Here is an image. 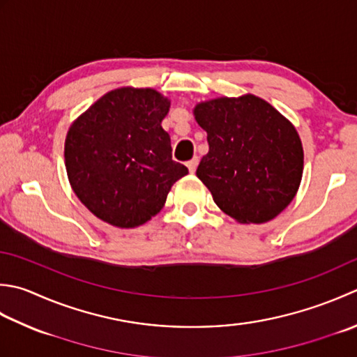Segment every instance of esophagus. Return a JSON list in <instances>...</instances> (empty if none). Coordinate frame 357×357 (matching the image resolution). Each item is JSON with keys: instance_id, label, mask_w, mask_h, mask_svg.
I'll return each mask as SVG.
<instances>
[{"instance_id": "obj_1", "label": "esophagus", "mask_w": 357, "mask_h": 357, "mask_svg": "<svg viewBox=\"0 0 357 357\" xmlns=\"http://www.w3.org/2000/svg\"><path fill=\"white\" fill-rule=\"evenodd\" d=\"M198 162H199L198 156H197V158H193V159H190V160H188V162H187V167H188V170H190V173H193L195 170H197Z\"/></svg>"}]
</instances>
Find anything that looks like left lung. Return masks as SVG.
<instances>
[{"label": "left lung", "mask_w": 357, "mask_h": 357, "mask_svg": "<svg viewBox=\"0 0 357 357\" xmlns=\"http://www.w3.org/2000/svg\"><path fill=\"white\" fill-rule=\"evenodd\" d=\"M195 119L208 142L197 176L222 212L260 225L288 207L303 173L302 142L289 121L252 94L202 102Z\"/></svg>", "instance_id": "obj_1"}]
</instances>
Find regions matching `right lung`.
<instances>
[{
  "label": "right lung",
  "instance_id": "right-lung-1",
  "mask_svg": "<svg viewBox=\"0 0 357 357\" xmlns=\"http://www.w3.org/2000/svg\"><path fill=\"white\" fill-rule=\"evenodd\" d=\"M170 102L158 91L119 88L100 97L68 131L69 183L97 218L136 227L164 207L167 195L188 173L172 159L160 127Z\"/></svg>",
  "mask_w": 357,
  "mask_h": 357
}]
</instances>
